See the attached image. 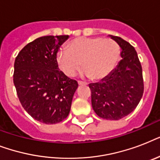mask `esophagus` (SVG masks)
I'll return each mask as SVG.
<instances>
[{"instance_id":"1","label":"esophagus","mask_w":160,"mask_h":160,"mask_svg":"<svg viewBox=\"0 0 160 160\" xmlns=\"http://www.w3.org/2000/svg\"><path fill=\"white\" fill-rule=\"evenodd\" d=\"M78 85H86V84H85V83H84V82H81V81H78Z\"/></svg>"}]
</instances>
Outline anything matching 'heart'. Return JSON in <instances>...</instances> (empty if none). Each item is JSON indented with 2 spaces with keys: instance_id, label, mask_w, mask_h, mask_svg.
Listing matches in <instances>:
<instances>
[{
  "instance_id": "b5f03b06",
  "label": "heart",
  "mask_w": 160,
  "mask_h": 160,
  "mask_svg": "<svg viewBox=\"0 0 160 160\" xmlns=\"http://www.w3.org/2000/svg\"><path fill=\"white\" fill-rule=\"evenodd\" d=\"M66 49L56 52L55 61L64 75L72 77L82 65L83 75L93 80L105 79L116 66L120 57L119 45L111 39L79 37L70 41Z\"/></svg>"
}]
</instances>
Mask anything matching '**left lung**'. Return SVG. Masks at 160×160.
<instances>
[{
	"instance_id": "obj_1",
	"label": "left lung",
	"mask_w": 160,
	"mask_h": 160,
	"mask_svg": "<svg viewBox=\"0 0 160 160\" xmlns=\"http://www.w3.org/2000/svg\"><path fill=\"white\" fill-rule=\"evenodd\" d=\"M121 48L122 60L107 77L91 83V104L98 116L118 120L136 108L144 93L141 64L133 46L119 36H109Z\"/></svg>"
}]
</instances>
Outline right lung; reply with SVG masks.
I'll return each instance as SVG.
<instances>
[{
    "mask_svg": "<svg viewBox=\"0 0 160 160\" xmlns=\"http://www.w3.org/2000/svg\"><path fill=\"white\" fill-rule=\"evenodd\" d=\"M69 36H46L27 44L14 64L13 81L21 105L36 120L56 124L66 118L78 88L60 71L55 55Z\"/></svg>",
    "mask_w": 160,
    "mask_h": 160,
    "instance_id": "right-lung-1",
    "label": "right lung"
}]
</instances>
